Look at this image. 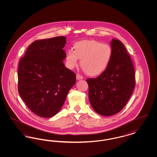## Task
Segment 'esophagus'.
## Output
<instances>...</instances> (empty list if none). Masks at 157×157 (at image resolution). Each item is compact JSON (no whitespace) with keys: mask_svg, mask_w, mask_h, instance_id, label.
Segmentation results:
<instances>
[{"mask_svg":"<svg viewBox=\"0 0 157 157\" xmlns=\"http://www.w3.org/2000/svg\"><path fill=\"white\" fill-rule=\"evenodd\" d=\"M83 79V77L82 76V75H80V74H76V79L77 80H80V79Z\"/></svg>","mask_w":157,"mask_h":157,"instance_id":"obj_1","label":"esophagus"}]
</instances>
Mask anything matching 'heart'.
Returning a JSON list of instances; mask_svg holds the SVG:
<instances>
[{"instance_id": "1", "label": "heart", "mask_w": 157, "mask_h": 157, "mask_svg": "<svg viewBox=\"0 0 157 157\" xmlns=\"http://www.w3.org/2000/svg\"><path fill=\"white\" fill-rule=\"evenodd\" d=\"M74 51H68L66 55L69 69L75 67L81 60V66L87 75L96 76L102 74L108 67L112 57L111 47L95 40H83L76 42Z\"/></svg>"}]
</instances>
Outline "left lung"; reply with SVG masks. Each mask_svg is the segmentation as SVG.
Segmentation results:
<instances>
[{"instance_id":"8db88e82","label":"left lung","mask_w":157,"mask_h":157,"mask_svg":"<svg viewBox=\"0 0 157 157\" xmlns=\"http://www.w3.org/2000/svg\"><path fill=\"white\" fill-rule=\"evenodd\" d=\"M112 57L107 68L96 78L86 79L89 99L98 114L111 116L121 111L131 97L135 85L133 63L121 41L111 42Z\"/></svg>"}]
</instances>
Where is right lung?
<instances>
[{
	"label": "right lung",
	"instance_id": "obj_1",
	"mask_svg": "<svg viewBox=\"0 0 157 157\" xmlns=\"http://www.w3.org/2000/svg\"><path fill=\"white\" fill-rule=\"evenodd\" d=\"M65 36L37 40L28 47L19 63L18 92L30 110L50 118L59 111L76 75L65 67Z\"/></svg>",
	"mask_w": 157,
	"mask_h": 157
}]
</instances>
